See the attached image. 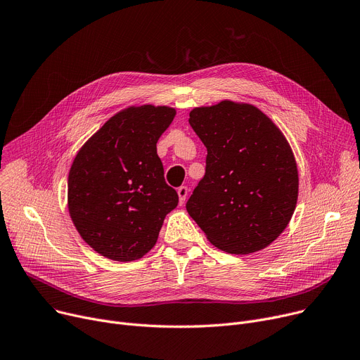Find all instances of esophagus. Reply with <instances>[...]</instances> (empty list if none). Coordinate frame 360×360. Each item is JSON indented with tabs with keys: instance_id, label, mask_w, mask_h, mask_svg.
<instances>
[{
	"instance_id": "obj_1",
	"label": "esophagus",
	"mask_w": 360,
	"mask_h": 360,
	"mask_svg": "<svg viewBox=\"0 0 360 360\" xmlns=\"http://www.w3.org/2000/svg\"><path fill=\"white\" fill-rule=\"evenodd\" d=\"M188 193H189V189H188L186 186L178 188V197H179V204H181V205L185 202V200H186V197H188Z\"/></svg>"
}]
</instances>
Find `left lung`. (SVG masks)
Here are the masks:
<instances>
[{
    "label": "left lung",
    "mask_w": 360,
    "mask_h": 360,
    "mask_svg": "<svg viewBox=\"0 0 360 360\" xmlns=\"http://www.w3.org/2000/svg\"><path fill=\"white\" fill-rule=\"evenodd\" d=\"M188 122L207 148L205 175L186 202L188 214L227 253L268 248L290 224L298 200L288 140L249 103L195 107Z\"/></svg>",
    "instance_id": "obj_1"
}]
</instances>
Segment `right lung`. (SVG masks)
Instances as JSON below:
<instances>
[{
    "instance_id": "add662e5",
    "label": "right lung",
    "mask_w": 360,
    "mask_h": 360,
    "mask_svg": "<svg viewBox=\"0 0 360 360\" xmlns=\"http://www.w3.org/2000/svg\"><path fill=\"white\" fill-rule=\"evenodd\" d=\"M176 110L130 105L78 150L68 176V210L81 237L101 256L131 262L158 242L178 194L165 182L156 143Z\"/></svg>"
}]
</instances>
